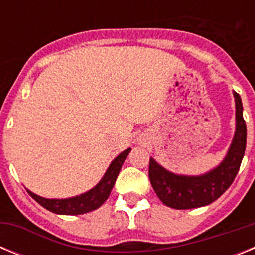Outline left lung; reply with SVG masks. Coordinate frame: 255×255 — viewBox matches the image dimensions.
I'll return each mask as SVG.
<instances>
[{"label":"left lung","mask_w":255,"mask_h":255,"mask_svg":"<svg viewBox=\"0 0 255 255\" xmlns=\"http://www.w3.org/2000/svg\"><path fill=\"white\" fill-rule=\"evenodd\" d=\"M236 106V130L225 159L209 172L200 176L176 175L149 159V180L157 197L175 209H191L211 204L224 194L239 172L245 147L247 125L243 117L242 98L234 92Z\"/></svg>","instance_id":"1"}]
</instances>
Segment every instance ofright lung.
<instances>
[{
  "mask_svg": "<svg viewBox=\"0 0 255 255\" xmlns=\"http://www.w3.org/2000/svg\"><path fill=\"white\" fill-rule=\"evenodd\" d=\"M130 150H131V148H128L117 155L116 158L112 161V163L110 164V167L107 168L102 180L93 189H91L84 194L67 198V199H47V198L39 197V195L31 193L30 190H28V193L40 206L53 212V213H57V215H83V213L94 211V209L100 208L110 197V193L114 188L117 175L120 172L121 166H123L124 161L126 159Z\"/></svg>",
  "mask_w": 255,
  "mask_h": 255,
  "instance_id": "obj_1",
  "label": "right lung"
}]
</instances>
